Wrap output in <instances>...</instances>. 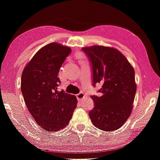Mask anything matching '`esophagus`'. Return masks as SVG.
<instances>
[{"instance_id":"esophagus-1","label":"esophagus","mask_w":160,"mask_h":160,"mask_svg":"<svg viewBox=\"0 0 160 160\" xmlns=\"http://www.w3.org/2000/svg\"><path fill=\"white\" fill-rule=\"evenodd\" d=\"M85 95L83 93V92H80V93L76 95V97H77L78 100H82L85 98Z\"/></svg>"}]
</instances>
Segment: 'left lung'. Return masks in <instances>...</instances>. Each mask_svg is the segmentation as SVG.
<instances>
[{
  "label": "left lung",
  "instance_id": "1",
  "mask_svg": "<svg viewBox=\"0 0 160 160\" xmlns=\"http://www.w3.org/2000/svg\"><path fill=\"white\" fill-rule=\"evenodd\" d=\"M92 63L93 85L100 83V97L91 96L95 106L89 116L93 125L105 132L118 129L133 109L137 84L135 72L126 57L113 47H83Z\"/></svg>",
  "mask_w": 160,
  "mask_h": 160
}]
</instances>
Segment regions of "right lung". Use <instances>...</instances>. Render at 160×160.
Here are the masks:
<instances>
[{"label": "right lung", "instance_id": "1", "mask_svg": "<svg viewBox=\"0 0 160 160\" xmlns=\"http://www.w3.org/2000/svg\"><path fill=\"white\" fill-rule=\"evenodd\" d=\"M71 49L52 42L40 49L23 69L21 89L31 115L43 129L57 132L68 124L78 101L75 95L58 91L62 65Z\"/></svg>", "mask_w": 160, "mask_h": 160}]
</instances>
